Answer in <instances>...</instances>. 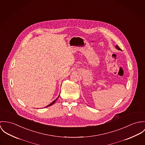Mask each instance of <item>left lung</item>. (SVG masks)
Instances as JSON below:
<instances>
[{"label":"left lung","instance_id":"left-lung-1","mask_svg":"<svg viewBox=\"0 0 145 145\" xmlns=\"http://www.w3.org/2000/svg\"><path fill=\"white\" fill-rule=\"evenodd\" d=\"M116 48L118 50H121V48H120V47H118L117 45H116Z\"/></svg>","mask_w":145,"mask_h":145}]
</instances>
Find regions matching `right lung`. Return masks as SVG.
<instances>
[{
    "mask_svg": "<svg viewBox=\"0 0 145 145\" xmlns=\"http://www.w3.org/2000/svg\"><path fill=\"white\" fill-rule=\"evenodd\" d=\"M59 96L58 97H57V99H55V100H54V101H53V102H52V103H50V104H49V105H48V106H47V107H49V106H52V105H53V104H54V103H55V102H56V101H57V99H58V97H59Z\"/></svg>",
    "mask_w": 145,
    "mask_h": 145,
    "instance_id": "right-lung-1",
    "label": "right lung"
}]
</instances>
